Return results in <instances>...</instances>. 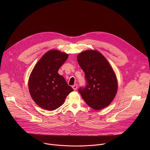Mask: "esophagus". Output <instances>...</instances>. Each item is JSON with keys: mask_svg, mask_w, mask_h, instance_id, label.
Listing matches in <instances>:
<instances>
[{"mask_svg": "<svg viewBox=\"0 0 150 150\" xmlns=\"http://www.w3.org/2000/svg\"><path fill=\"white\" fill-rule=\"evenodd\" d=\"M72 88L74 89V90L75 91V90H76V89H77V88H78V85H77L76 84L74 85H72Z\"/></svg>", "mask_w": 150, "mask_h": 150, "instance_id": "1", "label": "esophagus"}]
</instances>
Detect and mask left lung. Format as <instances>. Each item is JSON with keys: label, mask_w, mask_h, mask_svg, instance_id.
<instances>
[{"label": "left lung", "mask_w": 150, "mask_h": 150, "mask_svg": "<svg viewBox=\"0 0 150 150\" xmlns=\"http://www.w3.org/2000/svg\"><path fill=\"white\" fill-rule=\"evenodd\" d=\"M77 60L84 71L87 83L84 88L79 89L82 98L94 110L108 107L115 97L118 87L112 66L100 52L95 50L79 53Z\"/></svg>", "instance_id": "left-lung-1"}]
</instances>
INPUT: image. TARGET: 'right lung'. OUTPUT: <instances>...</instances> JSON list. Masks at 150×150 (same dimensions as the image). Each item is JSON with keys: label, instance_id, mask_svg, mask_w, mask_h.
I'll use <instances>...</instances> for the list:
<instances>
[{"label": "right lung", "instance_id": "1", "mask_svg": "<svg viewBox=\"0 0 150 150\" xmlns=\"http://www.w3.org/2000/svg\"><path fill=\"white\" fill-rule=\"evenodd\" d=\"M68 54L50 50L43 54L34 67L28 79L30 94L41 108L53 111L60 107L74 90L58 74Z\"/></svg>", "mask_w": 150, "mask_h": 150}]
</instances>
